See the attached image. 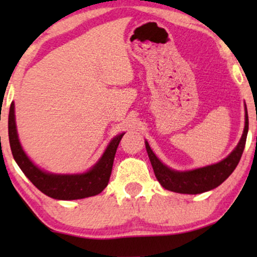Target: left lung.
<instances>
[{
    "label": "left lung",
    "instance_id": "obj_1",
    "mask_svg": "<svg viewBox=\"0 0 257 257\" xmlns=\"http://www.w3.org/2000/svg\"><path fill=\"white\" fill-rule=\"evenodd\" d=\"M248 135V112L244 103V128L240 142L228 156L219 163L189 171H177L165 165L145 140L147 154L154 174L165 189L181 194H200L220 186L236 168L243 153Z\"/></svg>",
    "mask_w": 257,
    "mask_h": 257
}]
</instances>
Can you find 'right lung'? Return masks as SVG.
Segmentation results:
<instances>
[{"label":"right lung","instance_id":"obj_1","mask_svg":"<svg viewBox=\"0 0 257 257\" xmlns=\"http://www.w3.org/2000/svg\"><path fill=\"white\" fill-rule=\"evenodd\" d=\"M8 132L13 157L21 170L42 193L56 200L84 199L103 192L110 180L115 151L125 135L115 136L108 143L103 156L89 171L76 174H57L42 170L24 152L17 135L14 101L10 105Z\"/></svg>","mask_w":257,"mask_h":257}]
</instances>
